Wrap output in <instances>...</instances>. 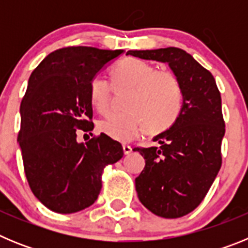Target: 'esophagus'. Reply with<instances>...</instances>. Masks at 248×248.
Returning a JSON list of instances; mask_svg holds the SVG:
<instances>
[{
  "instance_id": "34e87169",
  "label": "esophagus",
  "mask_w": 248,
  "mask_h": 248,
  "mask_svg": "<svg viewBox=\"0 0 248 248\" xmlns=\"http://www.w3.org/2000/svg\"><path fill=\"white\" fill-rule=\"evenodd\" d=\"M131 150H133V148H131L130 145H125V144L123 145V151H124V154H125V155L130 154Z\"/></svg>"
}]
</instances>
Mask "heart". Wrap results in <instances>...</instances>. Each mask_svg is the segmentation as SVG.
Returning a JSON list of instances; mask_svg holds the SVG:
<instances>
[{
    "label": "heart",
    "instance_id": "heart-1",
    "mask_svg": "<svg viewBox=\"0 0 248 248\" xmlns=\"http://www.w3.org/2000/svg\"><path fill=\"white\" fill-rule=\"evenodd\" d=\"M114 88H129L124 111H109L98 122L100 133L119 141H129L146 129L159 134L171 128L183 109L184 92L172 72L157 71L151 63L125 58L110 71ZM111 85L100 77L89 83V98L98 111L108 108Z\"/></svg>",
    "mask_w": 248,
    "mask_h": 248
}]
</instances>
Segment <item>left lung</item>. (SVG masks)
Listing matches in <instances>:
<instances>
[{
  "mask_svg": "<svg viewBox=\"0 0 248 248\" xmlns=\"http://www.w3.org/2000/svg\"><path fill=\"white\" fill-rule=\"evenodd\" d=\"M126 54L166 63L183 87L180 115L153 139L159 145L134 149L145 159V168L135 179L140 202L160 217H181L200 205L221 168L225 122L220 92L214 76L180 48Z\"/></svg>",
  "mask_w": 248,
  "mask_h": 248,
  "instance_id": "obj_1",
  "label": "left lung"
}]
</instances>
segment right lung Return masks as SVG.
<instances>
[{
	"instance_id": "add662e5",
	"label": "right lung",
	"mask_w": 248,
	"mask_h": 248,
	"mask_svg": "<svg viewBox=\"0 0 248 248\" xmlns=\"http://www.w3.org/2000/svg\"><path fill=\"white\" fill-rule=\"evenodd\" d=\"M124 50L68 47L48 54L32 72L22 99L19 148L30 187L46 207L73 214L93 205L102 172L124 155L100 134L87 143L77 129L93 130L89 83Z\"/></svg>"
}]
</instances>
